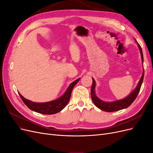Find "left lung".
<instances>
[{
    "label": "left lung",
    "mask_w": 153,
    "mask_h": 153,
    "mask_svg": "<svg viewBox=\"0 0 153 153\" xmlns=\"http://www.w3.org/2000/svg\"><path fill=\"white\" fill-rule=\"evenodd\" d=\"M138 47H139V49L140 51L142 62H143V57L142 48L139 44H138ZM143 75H144V70L143 71L142 77L140 78L139 82H138L136 89L134 90L130 94H129L128 96H127L126 98H125L121 100L114 101V102H105V101L101 100L96 96V94H95L96 84H95L94 80L92 78V84L91 91V99L97 107L103 111H105V112H115V111H118L124 108H126L127 107H128V106H129L131 105V103L134 101H135V100L137 97V95L140 91V87L142 84Z\"/></svg>",
    "instance_id": "1"
}]
</instances>
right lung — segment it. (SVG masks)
I'll return each instance as SVG.
<instances>
[{"mask_svg": "<svg viewBox=\"0 0 153 153\" xmlns=\"http://www.w3.org/2000/svg\"><path fill=\"white\" fill-rule=\"evenodd\" d=\"M79 80L80 78H78V79L72 82L68 88L65 93L61 98L52 101H49V102L34 103L24 98L20 93L19 95L22 101H24V103L29 109L42 114H54L59 112L60 111H61L66 106L69 102V99H70L73 87L77 84V82L79 81Z\"/></svg>", "mask_w": 153, "mask_h": 153, "instance_id": "1", "label": "right lung"}]
</instances>
